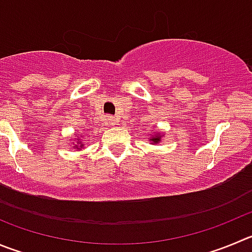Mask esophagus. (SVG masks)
Listing matches in <instances>:
<instances>
[{
  "label": "esophagus",
  "instance_id": "1",
  "mask_svg": "<svg viewBox=\"0 0 252 252\" xmlns=\"http://www.w3.org/2000/svg\"><path fill=\"white\" fill-rule=\"evenodd\" d=\"M105 123L109 124V126H117L118 119L115 118V117H112V115H108V117H105Z\"/></svg>",
  "mask_w": 252,
  "mask_h": 252
}]
</instances>
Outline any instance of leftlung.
I'll return each instance as SVG.
<instances>
[{
	"label": "left lung",
	"instance_id": "1",
	"mask_svg": "<svg viewBox=\"0 0 252 252\" xmlns=\"http://www.w3.org/2000/svg\"><path fill=\"white\" fill-rule=\"evenodd\" d=\"M150 140H152L153 143H159V140H160V135H157V137H153Z\"/></svg>",
	"mask_w": 252,
	"mask_h": 252
}]
</instances>
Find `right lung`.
<instances>
[{"instance_id":"add662e5","label":"right lung","mask_w":252,"mask_h":252,"mask_svg":"<svg viewBox=\"0 0 252 252\" xmlns=\"http://www.w3.org/2000/svg\"><path fill=\"white\" fill-rule=\"evenodd\" d=\"M78 142H81V140H78ZM82 147H83V144H78V145H77V148H82Z\"/></svg>"}]
</instances>
